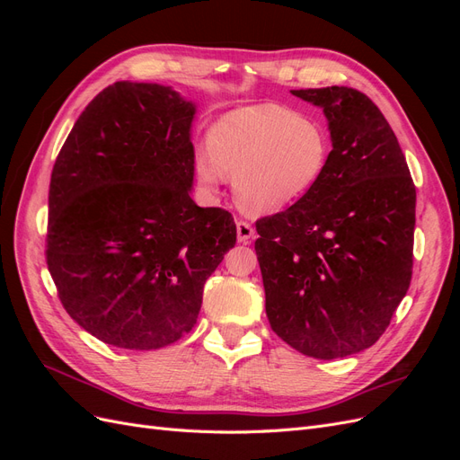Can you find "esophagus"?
I'll use <instances>...</instances> for the list:
<instances>
[{
    "label": "esophagus",
    "mask_w": 460,
    "mask_h": 460,
    "mask_svg": "<svg viewBox=\"0 0 460 460\" xmlns=\"http://www.w3.org/2000/svg\"><path fill=\"white\" fill-rule=\"evenodd\" d=\"M235 228H238V242L240 243H249L255 235V230L252 225H247L245 220L235 222Z\"/></svg>",
    "instance_id": "obj_1"
}]
</instances>
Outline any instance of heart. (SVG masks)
<instances>
[{"label":"heart","instance_id":"heart-1","mask_svg":"<svg viewBox=\"0 0 460 460\" xmlns=\"http://www.w3.org/2000/svg\"><path fill=\"white\" fill-rule=\"evenodd\" d=\"M196 153V174L217 190L232 174L235 201L247 213H280L303 199L324 176L332 144L314 120L278 105H255L222 117Z\"/></svg>","mask_w":460,"mask_h":460}]
</instances>
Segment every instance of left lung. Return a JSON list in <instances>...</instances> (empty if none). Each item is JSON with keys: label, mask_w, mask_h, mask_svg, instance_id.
I'll return each instance as SVG.
<instances>
[{"label": "left lung", "mask_w": 460, "mask_h": 460, "mask_svg": "<svg viewBox=\"0 0 460 460\" xmlns=\"http://www.w3.org/2000/svg\"><path fill=\"white\" fill-rule=\"evenodd\" d=\"M291 93L323 109L332 153L307 196L257 220L264 307L299 353L349 357L380 340L409 289L416 190L392 127L365 93Z\"/></svg>", "instance_id": "1"}]
</instances>
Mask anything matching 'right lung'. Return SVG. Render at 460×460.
Masks as SVG:
<instances>
[{
    "label": "right lung",
    "mask_w": 460,
    "mask_h": 460,
    "mask_svg": "<svg viewBox=\"0 0 460 460\" xmlns=\"http://www.w3.org/2000/svg\"><path fill=\"white\" fill-rule=\"evenodd\" d=\"M198 105L115 82L78 117L49 184L48 269L78 326L120 349L171 345L235 245L228 211L191 199Z\"/></svg>",
    "instance_id": "obj_1"
}]
</instances>
